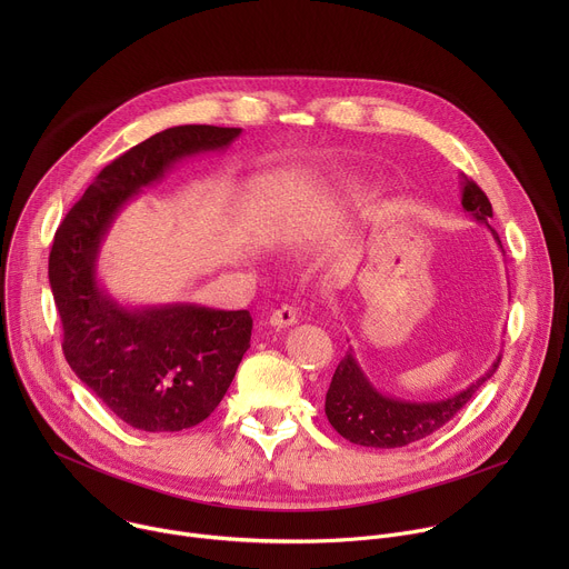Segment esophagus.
Segmentation results:
<instances>
[{"label":"esophagus","mask_w":569,"mask_h":569,"mask_svg":"<svg viewBox=\"0 0 569 569\" xmlns=\"http://www.w3.org/2000/svg\"><path fill=\"white\" fill-rule=\"evenodd\" d=\"M297 308L295 306H281V308H277L272 315H270V323L272 327H277V329H288V327H295L297 323Z\"/></svg>","instance_id":"obj_1"}]
</instances>
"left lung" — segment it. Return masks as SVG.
I'll return each instance as SVG.
<instances>
[{
    "label": "left lung",
    "instance_id": "left-lung-1",
    "mask_svg": "<svg viewBox=\"0 0 569 569\" xmlns=\"http://www.w3.org/2000/svg\"><path fill=\"white\" fill-rule=\"evenodd\" d=\"M461 184L463 209L470 211L475 220L489 227L500 242L498 231L489 224V218H493V207L489 198L468 178H463ZM498 367L500 358L481 378H477L468 389L455 393L452 398L435 402H412L380 393L367 380L353 353L347 351L333 373L323 410H327L329 423L336 428V432L351 443L367 448H400L443 428L472 398V393L496 373Z\"/></svg>",
    "mask_w": 569,
    "mask_h": 569
}]
</instances>
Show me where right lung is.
I'll use <instances>...</instances> for the list:
<instances>
[{"label":"right lung","mask_w":569,"mask_h":569,"mask_svg":"<svg viewBox=\"0 0 569 569\" xmlns=\"http://www.w3.org/2000/svg\"><path fill=\"white\" fill-rule=\"evenodd\" d=\"M240 128L176 126L137 143L97 176L60 227L49 283L62 321V353L128 426L180 432L202 423L222 400L250 349L248 310L191 303L128 310L97 283V257L119 209L176 161L227 148Z\"/></svg>","instance_id":"obj_1"}]
</instances>
